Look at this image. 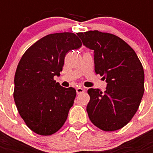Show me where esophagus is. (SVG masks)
<instances>
[{
  "mask_svg": "<svg viewBox=\"0 0 153 153\" xmlns=\"http://www.w3.org/2000/svg\"><path fill=\"white\" fill-rule=\"evenodd\" d=\"M84 91H85V90H84L82 87H78V88H76V93L77 94H82L83 93Z\"/></svg>",
  "mask_w": 153,
  "mask_h": 153,
  "instance_id": "1",
  "label": "esophagus"
}]
</instances>
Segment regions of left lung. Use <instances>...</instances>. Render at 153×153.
<instances>
[{
	"label": "left lung",
	"instance_id": "8db88e82",
	"mask_svg": "<svg viewBox=\"0 0 153 153\" xmlns=\"http://www.w3.org/2000/svg\"><path fill=\"white\" fill-rule=\"evenodd\" d=\"M77 35L84 46L94 51V71L107 83L104 93L99 89L87 91L89 118L102 130H118L133 118L142 99V64L133 49L118 36L98 31Z\"/></svg>",
	"mask_w": 153,
	"mask_h": 153
}]
</instances>
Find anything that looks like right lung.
<instances>
[{
    "label": "right lung",
    "instance_id": "right-lung-1",
    "mask_svg": "<svg viewBox=\"0 0 153 153\" xmlns=\"http://www.w3.org/2000/svg\"><path fill=\"white\" fill-rule=\"evenodd\" d=\"M72 32L48 35L30 47L18 63L14 78V101L20 117L34 133H56L67 120L76 91L54 80L62 71L65 56L81 48Z\"/></svg>",
    "mask_w": 153,
    "mask_h": 153
}]
</instances>
